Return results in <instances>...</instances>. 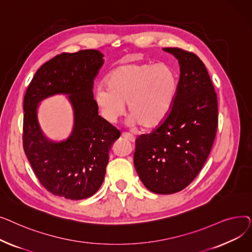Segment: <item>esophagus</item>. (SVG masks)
<instances>
[{
	"label": "esophagus",
	"instance_id": "obj_1",
	"mask_svg": "<svg viewBox=\"0 0 252 252\" xmlns=\"http://www.w3.org/2000/svg\"><path fill=\"white\" fill-rule=\"evenodd\" d=\"M122 136H123L125 139H126V140H128V141H130V142H135V141H136V137H135L134 135L129 134V133H123Z\"/></svg>",
	"mask_w": 252,
	"mask_h": 252
}]
</instances>
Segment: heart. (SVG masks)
<instances>
[{"label":"heart","instance_id":"heart-1","mask_svg":"<svg viewBox=\"0 0 252 252\" xmlns=\"http://www.w3.org/2000/svg\"><path fill=\"white\" fill-rule=\"evenodd\" d=\"M178 91L179 77L170 65L128 62L109 73L107 84L94 89L93 99L107 122L115 123L125 113L127 102L129 124L152 129L170 113Z\"/></svg>","mask_w":252,"mask_h":252}]
</instances>
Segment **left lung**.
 <instances>
[{
    "mask_svg": "<svg viewBox=\"0 0 252 252\" xmlns=\"http://www.w3.org/2000/svg\"><path fill=\"white\" fill-rule=\"evenodd\" d=\"M163 51L179 61L177 99L165 121L136 140L134 164L148 190L173 194L186 188L207 159L218 127V99L205 65L194 53Z\"/></svg>",
    "mask_w": 252,
    "mask_h": 252,
    "instance_id": "obj_1",
    "label": "left lung"
}]
</instances>
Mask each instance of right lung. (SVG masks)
Segmentation results:
<instances>
[{
	"label": "right lung",
	"mask_w": 252,
	"mask_h": 252,
	"mask_svg": "<svg viewBox=\"0 0 252 252\" xmlns=\"http://www.w3.org/2000/svg\"><path fill=\"white\" fill-rule=\"evenodd\" d=\"M97 50L62 53L35 72L25 93L23 147L35 176L52 194L81 200L94 195L104 181L112 144L121 131L98 114L93 82L104 63ZM66 94L74 111L67 139L53 141L38 123L43 99Z\"/></svg>",
	"instance_id": "right-lung-1"
}]
</instances>
